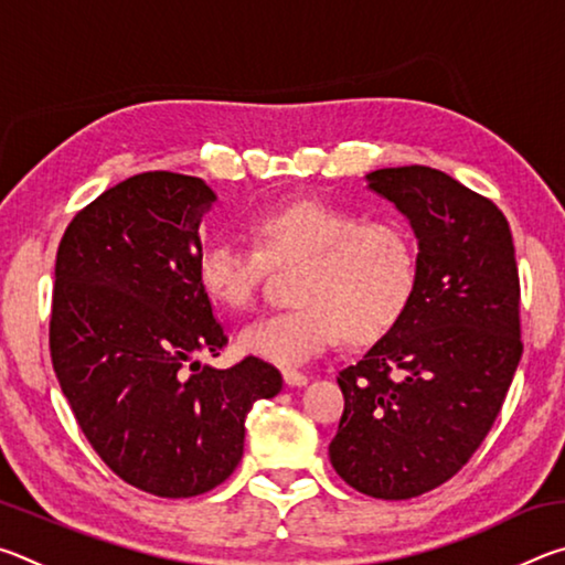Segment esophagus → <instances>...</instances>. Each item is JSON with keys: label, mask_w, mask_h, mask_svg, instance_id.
I'll return each instance as SVG.
<instances>
[{"label": "esophagus", "mask_w": 565, "mask_h": 565, "mask_svg": "<svg viewBox=\"0 0 565 565\" xmlns=\"http://www.w3.org/2000/svg\"><path fill=\"white\" fill-rule=\"evenodd\" d=\"M284 381H286V386H294V388H299V386H306V384H309V376L301 374V371L286 369V371H284Z\"/></svg>", "instance_id": "obj_1"}]
</instances>
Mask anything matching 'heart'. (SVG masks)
I'll return each instance as SVG.
<instances>
[{"label": "heart", "instance_id": "heart-1", "mask_svg": "<svg viewBox=\"0 0 565 565\" xmlns=\"http://www.w3.org/2000/svg\"><path fill=\"white\" fill-rule=\"evenodd\" d=\"M254 246L206 242L196 284L228 311L252 309L269 266L299 264L294 306L238 331L244 353L276 366H301L339 347L384 339L404 317L416 286V248L394 218H361L353 209L299 196L248 218Z\"/></svg>", "mask_w": 565, "mask_h": 565}]
</instances>
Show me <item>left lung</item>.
<instances>
[{
  "mask_svg": "<svg viewBox=\"0 0 565 565\" xmlns=\"http://www.w3.org/2000/svg\"><path fill=\"white\" fill-rule=\"evenodd\" d=\"M418 238L404 317L343 369L331 466L384 501L434 491L468 463L519 366L521 284L509 222L491 199L431 167L366 177Z\"/></svg>",
  "mask_w": 565,
  "mask_h": 565,
  "instance_id": "obj_1",
  "label": "left lung"
}]
</instances>
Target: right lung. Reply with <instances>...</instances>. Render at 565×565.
Masks as SVG:
<instances>
[{"label":"right lung","instance_id":"obj_1","mask_svg":"<svg viewBox=\"0 0 565 565\" xmlns=\"http://www.w3.org/2000/svg\"><path fill=\"white\" fill-rule=\"evenodd\" d=\"M214 202L202 179L145 171L76 212L56 252L54 374L102 461L159 499L224 483L246 414L284 386L256 356L232 369L194 361L228 341L196 284L199 224Z\"/></svg>","mask_w":565,"mask_h":565}]
</instances>
